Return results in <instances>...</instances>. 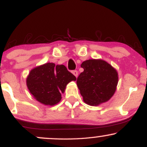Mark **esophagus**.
<instances>
[{"label": "esophagus", "instance_id": "34e87169", "mask_svg": "<svg viewBox=\"0 0 147 147\" xmlns=\"http://www.w3.org/2000/svg\"><path fill=\"white\" fill-rule=\"evenodd\" d=\"M72 74H73L76 77H77V76H78V72H77V70H73V71H72Z\"/></svg>", "mask_w": 147, "mask_h": 147}]
</instances>
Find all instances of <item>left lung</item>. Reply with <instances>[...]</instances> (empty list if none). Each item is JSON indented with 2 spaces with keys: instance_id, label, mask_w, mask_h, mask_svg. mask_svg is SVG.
I'll return each instance as SVG.
<instances>
[{
  "instance_id": "left-lung-1",
  "label": "left lung",
  "mask_w": 147,
  "mask_h": 147,
  "mask_svg": "<svg viewBox=\"0 0 147 147\" xmlns=\"http://www.w3.org/2000/svg\"><path fill=\"white\" fill-rule=\"evenodd\" d=\"M84 72L77 77V84L84 102L97 106L114 95L118 83L117 72L102 59H89L81 65Z\"/></svg>"
}]
</instances>
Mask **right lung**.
<instances>
[{"label":"right lung","instance_id":"right-lung-1","mask_svg":"<svg viewBox=\"0 0 147 147\" xmlns=\"http://www.w3.org/2000/svg\"><path fill=\"white\" fill-rule=\"evenodd\" d=\"M76 79L65 65L47 63L32 69L26 83L30 93L38 102L53 106L61 101V93L67 84Z\"/></svg>","mask_w":147,"mask_h":147}]
</instances>
